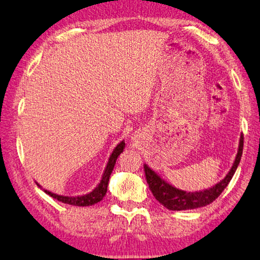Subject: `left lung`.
<instances>
[{"label": "left lung", "mask_w": 260, "mask_h": 260, "mask_svg": "<svg viewBox=\"0 0 260 260\" xmlns=\"http://www.w3.org/2000/svg\"><path fill=\"white\" fill-rule=\"evenodd\" d=\"M243 140L244 138L243 135H242L235 162H234L231 172L227 174L222 181L214 185L213 188L199 191V192H186V191L178 190L174 188L173 185H169L167 182L156 175L150 167H147V165H144V172H145L148 188L152 191L156 201L162 204L166 208L172 211L193 210V208L203 207L213 203L228 185V183L231 182L232 177L236 172L237 166L241 161L242 153H243Z\"/></svg>", "instance_id": "8db88e82"}]
</instances>
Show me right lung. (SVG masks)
Listing matches in <instances>:
<instances>
[{
  "instance_id": "obj_1",
  "label": "right lung",
  "mask_w": 260,
  "mask_h": 260,
  "mask_svg": "<svg viewBox=\"0 0 260 260\" xmlns=\"http://www.w3.org/2000/svg\"><path fill=\"white\" fill-rule=\"evenodd\" d=\"M125 144L124 142H121L118 145L115 147V150L113 151L112 155H110L109 161L107 164V167L105 169L104 176H102L101 181L99 183V185L92 191V192L84 194V196H78V197H64V196H58L56 193L49 192V191L45 190L46 193H48L50 197H53L54 199H57L58 202H62L64 204H69V205H75V206H91L94 205V204L99 203L102 201V198L105 197L106 192H107V186H108V182H109V177L110 174H112L115 162H116V159L118 158V155L123 152V148H124Z\"/></svg>"
}]
</instances>
